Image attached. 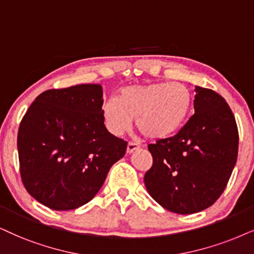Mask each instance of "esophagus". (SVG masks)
Instances as JSON below:
<instances>
[{"label": "esophagus", "mask_w": 254, "mask_h": 254, "mask_svg": "<svg viewBox=\"0 0 254 254\" xmlns=\"http://www.w3.org/2000/svg\"><path fill=\"white\" fill-rule=\"evenodd\" d=\"M139 144H137V143H133V142H129L127 143V153H132L134 150H137V149H139Z\"/></svg>", "instance_id": "1"}]
</instances>
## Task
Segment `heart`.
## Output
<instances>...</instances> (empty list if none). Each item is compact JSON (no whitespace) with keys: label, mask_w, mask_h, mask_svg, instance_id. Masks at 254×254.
<instances>
[{"label":"heart","mask_w":254,"mask_h":254,"mask_svg":"<svg viewBox=\"0 0 254 254\" xmlns=\"http://www.w3.org/2000/svg\"><path fill=\"white\" fill-rule=\"evenodd\" d=\"M192 107L191 91L181 83L155 82L121 90L118 98L105 99L102 115L107 129L121 136L132 127L149 139H164L176 133L188 120Z\"/></svg>","instance_id":"1"}]
</instances>
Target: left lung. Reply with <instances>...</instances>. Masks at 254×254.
<instances>
[{
	"label": "left lung",
	"mask_w": 254,
	"mask_h": 254,
	"mask_svg": "<svg viewBox=\"0 0 254 254\" xmlns=\"http://www.w3.org/2000/svg\"><path fill=\"white\" fill-rule=\"evenodd\" d=\"M193 108L175 136L147 145L153 163L144 176L146 190L179 214L197 213L216 203L238 156V127L225 99L195 86Z\"/></svg>",
	"instance_id": "obj_1"
}]
</instances>
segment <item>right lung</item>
<instances>
[{
	"instance_id": "add662e5",
	"label": "right lung",
	"mask_w": 254,
	"mask_h": 254,
	"mask_svg": "<svg viewBox=\"0 0 254 254\" xmlns=\"http://www.w3.org/2000/svg\"><path fill=\"white\" fill-rule=\"evenodd\" d=\"M99 84L50 89L38 95L22 118L18 159L25 190L57 211L89 203L127 143L104 125Z\"/></svg>"
}]
</instances>
